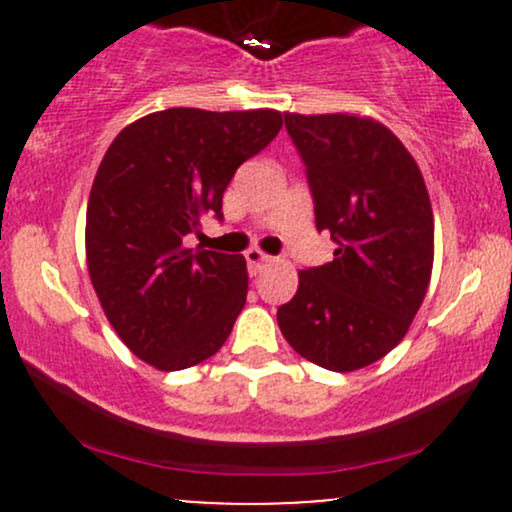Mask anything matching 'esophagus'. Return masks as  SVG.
<instances>
[{
    "label": "esophagus",
    "instance_id": "esophagus-1",
    "mask_svg": "<svg viewBox=\"0 0 512 512\" xmlns=\"http://www.w3.org/2000/svg\"><path fill=\"white\" fill-rule=\"evenodd\" d=\"M245 260H248L250 274H252V276H257V274L262 272V267H264V264H267L269 260H272V257H269V255H264L262 250H257V248H250L248 252H245Z\"/></svg>",
    "mask_w": 512,
    "mask_h": 512
}]
</instances>
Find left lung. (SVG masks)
<instances>
[{
    "instance_id": "8db88e82",
    "label": "left lung",
    "mask_w": 512,
    "mask_h": 512,
    "mask_svg": "<svg viewBox=\"0 0 512 512\" xmlns=\"http://www.w3.org/2000/svg\"><path fill=\"white\" fill-rule=\"evenodd\" d=\"M305 166L315 228L337 245L305 267L276 322L315 366H370L407 334L433 267V211L416 161L390 129L356 115L284 113Z\"/></svg>"
}]
</instances>
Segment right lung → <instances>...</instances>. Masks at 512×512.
<instances>
[{
    "mask_svg": "<svg viewBox=\"0 0 512 512\" xmlns=\"http://www.w3.org/2000/svg\"><path fill=\"white\" fill-rule=\"evenodd\" d=\"M281 113L170 108L122 129L105 151L86 211L91 284L132 354L158 370L207 361L248 296L243 255L185 250L240 163L279 134Z\"/></svg>",
    "mask_w": 512,
    "mask_h": 512,
    "instance_id": "obj_1",
    "label": "right lung"
}]
</instances>
